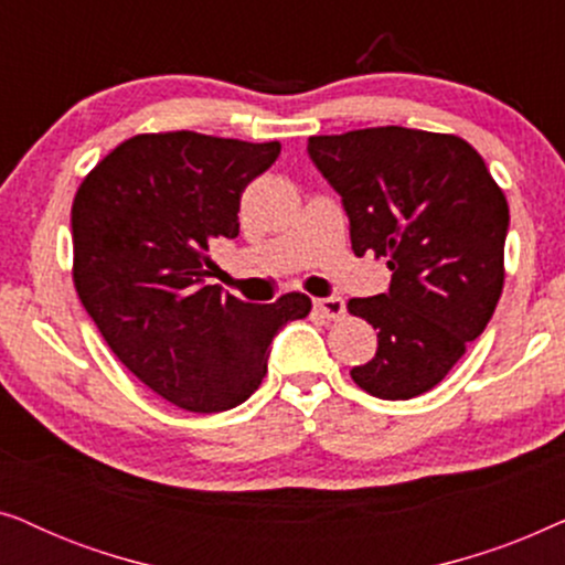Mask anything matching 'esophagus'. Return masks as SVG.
Masks as SVG:
<instances>
[{"label":"esophagus","mask_w":565,"mask_h":565,"mask_svg":"<svg viewBox=\"0 0 565 565\" xmlns=\"http://www.w3.org/2000/svg\"><path fill=\"white\" fill-rule=\"evenodd\" d=\"M313 308L323 316V319H329V321H337V319H342V316H344V300L339 296L316 298Z\"/></svg>","instance_id":"obj_1"}]
</instances>
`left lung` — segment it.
<instances>
[{"mask_svg": "<svg viewBox=\"0 0 565 565\" xmlns=\"http://www.w3.org/2000/svg\"><path fill=\"white\" fill-rule=\"evenodd\" d=\"M308 157L342 195L352 249L388 259L391 288L347 308L377 329L350 370L370 396L435 388L483 334L504 288L509 205L473 146L401 126L311 136Z\"/></svg>", "mask_w": 565, "mask_h": 565, "instance_id": "left-lung-1", "label": "left lung"}]
</instances>
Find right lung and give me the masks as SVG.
<instances>
[{"label": "right lung", "mask_w": 565, "mask_h": 565, "mask_svg": "<svg viewBox=\"0 0 565 565\" xmlns=\"http://www.w3.org/2000/svg\"><path fill=\"white\" fill-rule=\"evenodd\" d=\"M280 143L172 130L113 149L72 205L74 288L99 334L138 381L195 414L244 404L267 375L269 344L311 298L246 303L218 285L207 257L238 236L246 184Z\"/></svg>", "instance_id": "1"}]
</instances>
